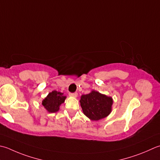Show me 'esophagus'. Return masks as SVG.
Returning <instances> with one entry per match:
<instances>
[{"label":"esophagus","mask_w":160,"mask_h":160,"mask_svg":"<svg viewBox=\"0 0 160 160\" xmlns=\"http://www.w3.org/2000/svg\"><path fill=\"white\" fill-rule=\"evenodd\" d=\"M69 96L71 97H73V98H76L78 96V93H70Z\"/></svg>","instance_id":"obj_1"}]
</instances>
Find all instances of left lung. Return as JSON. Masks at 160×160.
I'll use <instances>...</instances> for the list:
<instances>
[{
	"mask_svg": "<svg viewBox=\"0 0 160 160\" xmlns=\"http://www.w3.org/2000/svg\"><path fill=\"white\" fill-rule=\"evenodd\" d=\"M113 99L111 96L93 90L88 94L82 95L80 102L84 114L92 121L102 119L112 112Z\"/></svg>",
	"mask_w": 160,
	"mask_h": 160,
	"instance_id": "obj_1",
	"label": "left lung"
}]
</instances>
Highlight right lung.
<instances>
[{
	"instance_id": "1",
	"label": "right lung",
	"mask_w": 160,
	"mask_h": 160,
	"mask_svg": "<svg viewBox=\"0 0 160 160\" xmlns=\"http://www.w3.org/2000/svg\"><path fill=\"white\" fill-rule=\"evenodd\" d=\"M67 96L63 93L58 91H52L50 92L46 98L42 101V105L49 113H55L59 111L61 105L64 103Z\"/></svg>"
}]
</instances>
